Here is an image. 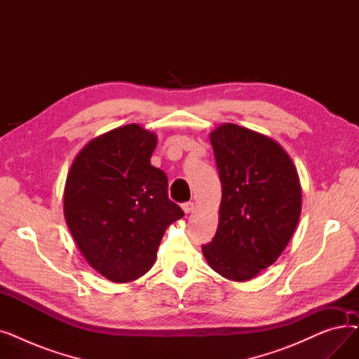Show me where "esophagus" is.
<instances>
[{
  "label": "esophagus",
  "mask_w": 359,
  "mask_h": 359,
  "mask_svg": "<svg viewBox=\"0 0 359 359\" xmlns=\"http://www.w3.org/2000/svg\"><path fill=\"white\" fill-rule=\"evenodd\" d=\"M182 208H183V211L186 212V214H191V212H194V210H195V203L194 202H184L183 205H182Z\"/></svg>",
  "instance_id": "esophagus-1"
}]
</instances>
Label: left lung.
Instances as JSON below:
<instances>
[{
    "instance_id": "1",
    "label": "left lung",
    "mask_w": 359,
    "mask_h": 359,
    "mask_svg": "<svg viewBox=\"0 0 359 359\" xmlns=\"http://www.w3.org/2000/svg\"><path fill=\"white\" fill-rule=\"evenodd\" d=\"M211 144L222 198L217 233L202 253L221 276L248 280L291 240L301 212L299 179L284 148L248 128L224 123Z\"/></svg>"
}]
</instances>
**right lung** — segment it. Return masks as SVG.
Segmentation results:
<instances>
[{
    "label": "right lung",
    "mask_w": 359,
    "mask_h": 359,
    "mask_svg": "<svg viewBox=\"0 0 359 359\" xmlns=\"http://www.w3.org/2000/svg\"><path fill=\"white\" fill-rule=\"evenodd\" d=\"M156 145L153 132L130 123L90 141L69 168L67 225L88 265L111 282L148 272L165 229L184 215L149 163Z\"/></svg>",
    "instance_id": "right-lung-1"
}]
</instances>
